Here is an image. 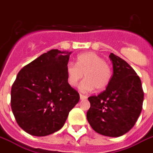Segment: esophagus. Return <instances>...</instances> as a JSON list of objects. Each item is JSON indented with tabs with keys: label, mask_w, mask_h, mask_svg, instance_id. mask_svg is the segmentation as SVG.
I'll use <instances>...</instances> for the list:
<instances>
[{
	"label": "esophagus",
	"mask_w": 153,
	"mask_h": 153,
	"mask_svg": "<svg viewBox=\"0 0 153 153\" xmlns=\"http://www.w3.org/2000/svg\"><path fill=\"white\" fill-rule=\"evenodd\" d=\"M86 98H87V96L83 95V94H80V99H81V100H83V99H86Z\"/></svg>",
	"instance_id": "obj_1"
}]
</instances>
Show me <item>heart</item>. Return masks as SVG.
<instances>
[{
	"label": "heart",
	"mask_w": 153,
	"mask_h": 153,
	"mask_svg": "<svg viewBox=\"0 0 153 153\" xmlns=\"http://www.w3.org/2000/svg\"><path fill=\"white\" fill-rule=\"evenodd\" d=\"M79 89L83 92H90L97 88L102 91L109 86L112 79V71L103 58L93 51L79 54L75 64L69 62L66 67L67 82L75 86L84 76Z\"/></svg>",
	"instance_id": "1"
}]
</instances>
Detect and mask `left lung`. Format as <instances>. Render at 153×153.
Returning a JSON list of instances; mask_svg holds the SVG:
<instances>
[{"mask_svg":"<svg viewBox=\"0 0 153 153\" xmlns=\"http://www.w3.org/2000/svg\"><path fill=\"white\" fill-rule=\"evenodd\" d=\"M109 57L114 71L111 81L98 96L89 97L86 117L95 132L117 137L135 125L142 109L144 91L140 78L128 62L114 53Z\"/></svg>","mask_w":153,"mask_h":153,"instance_id":"8db88e82","label":"left lung"}]
</instances>
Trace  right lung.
I'll return each instance as SVG.
<instances>
[{
    "mask_svg": "<svg viewBox=\"0 0 153 153\" xmlns=\"http://www.w3.org/2000/svg\"><path fill=\"white\" fill-rule=\"evenodd\" d=\"M71 51L44 53L18 73L11 90V107L20 128L44 137L62 128L79 94L67 80L66 67Z\"/></svg>",
    "mask_w": 153,
    "mask_h": 153,
    "instance_id": "1",
    "label": "right lung"
}]
</instances>
